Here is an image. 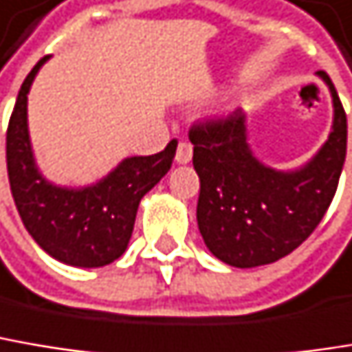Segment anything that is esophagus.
Masks as SVG:
<instances>
[{"mask_svg":"<svg viewBox=\"0 0 352 352\" xmlns=\"http://www.w3.org/2000/svg\"><path fill=\"white\" fill-rule=\"evenodd\" d=\"M193 157V146L189 143H179L175 153V163L177 165H187Z\"/></svg>","mask_w":352,"mask_h":352,"instance_id":"1","label":"esophagus"}]
</instances>
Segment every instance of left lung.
Instances as JSON below:
<instances>
[{
	"instance_id": "8db88e82",
	"label": "left lung",
	"mask_w": 352,
	"mask_h": 352,
	"mask_svg": "<svg viewBox=\"0 0 352 352\" xmlns=\"http://www.w3.org/2000/svg\"><path fill=\"white\" fill-rule=\"evenodd\" d=\"M316 76L333 98V126L324 144L296 169H274L254 155L243 111L189 133L199 175V234L228 266L256 268L288 256L314 232L335 197L346 157V114L331 78Z\"/></svg>"
}]
</instances>
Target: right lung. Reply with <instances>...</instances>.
Returning a JSON list of instances; mask_svg holds the SVG:
<instances>
[{"instance_id": "obj_1", "label": "right lung", "mask_w": 352, "mask_h": 352, "mask_svg": "<svg viewBox=\"0 0 352 352\" xmlns=\"http://www.w3.org/2000/svg\"><path fill=\"white\" fill-rule=\"evenodd\" d=\"M48 60L42 58L23 80L10 118L6 157L12 195L25 230L48 256L74 268H100L124 254L139 204L171 169L177 141L157 155L122 159L96 183H52L36 163L28 129V94Z\"/></svg>"}]
</instances>
